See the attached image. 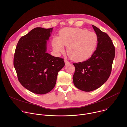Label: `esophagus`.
Wrapping results in <instances>:
<instances>
[{
    "label": "esophagus",
    "instance_id": "34e87169",
    "mask_svg": "<svg viewBox=\"0 0 127 127\" xmlns=\"http://www.w3.org/2000/svg\"><path fill=\"white\" fill-rule=\"evenodd\" d=\"M64 61H65V65H68V64H70V62H69V61H68L67 60H65Z\"/></svg>",
    "mask_w": 127,
    "mask_h": 127
}]
</instances>
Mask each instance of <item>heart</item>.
<instances>
[{"label":"heart","instance_id":"obj_1","mask_svg":"<svg viewBox=\"0 0 127 127\" xmlns=\"http://www.w3.org/2000/svg\"><path fill=\"white\" fill-rule=\"evenodd\" d=\"M98 42L97 34L93 32L79 28H65L59 32V37L52 40L53 47L56 52L62 53L67 46L68 56L75 61H82L92 55Z\"/></svg>","mask_w":127,"mask_h":127}]
</instances>
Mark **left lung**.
I'll use <instances>...</instances> for the list:
<instances>
[{
	"label": "left lung",
	"mask_w": 127,
	"mask_h": 127,
	"mask_svg": "<svg viewBox=\"0 0 127 127\" xmlns=\"http://www.w3.org/2000/svg\"><path fill=\"white\" fill-rule=\"evenodd\" d=\"M98 38L96 50L86 61L73 63L74 85L84 92H91L103 85L111 73L115 49L107 33L92 25Z\"/></svg>",
	"instance_id": "1"
}]
</instances>
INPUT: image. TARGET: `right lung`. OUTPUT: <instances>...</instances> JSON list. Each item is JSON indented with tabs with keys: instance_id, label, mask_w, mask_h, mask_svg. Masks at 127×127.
Here are the masks:
<instances>
[{
	"instance_id": "right-lung-1",
	"label": "right lung",
	"mask_w": 127,
	"mask_h": 127,
	"mask_svg": "<svg viewBox=\"0 0 127 127\" xmlns=\"http://www.w3.org/2000/svg\"><path fill=\"white\" fill-rule=\"evenodd\" d=\"M53 28H35L23 36L16 45L13 65L18 80L30 92L46 94L55 87L64 59L47 53V41Z\"/></svg>"
}]
</instances>
